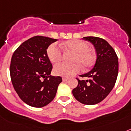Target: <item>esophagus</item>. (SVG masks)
Segmentation results:
<instances>
[{
	"instance_id": "34e87169",
	"label": "esophagus",
	"mask_w": 131,
	"mask_h": 131,
	"mask_svg": "<svg viewBox=\"0 0 131 131\" xmlns=\"http://www.w3.org/2000/svg\"><path fill=\"white\" fill-rule=\"evenodd\" d=\"M67 80H69V78H62V81H63V82H67Z\"/></svg>"
}]
</instances>
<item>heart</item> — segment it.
<instances>
[{
  "instance_id": "b5f03b06",
  "label": "heart",
  "mask_w": 131,
  "mask_h": 131,
  "mask_svg": "<svg viewBox=\"0 0 131 131\" xmlns=\"http://www.w3.org/2000/svg\"><path fill=\"white\" fill-rule=\"evenodd\" d=\"M62 46L69 51L74 52L71 64L61 63L55 66L53 73L55 75L62 77H70L77 73L81 69H87L94 65L96 56L89 48V44L86 41L79 39L67 41L62 43ZM47 56L51 62L58 63L62 58V52L59 46L52 43L47 47Z\"/></svg>"
}]
</instances>
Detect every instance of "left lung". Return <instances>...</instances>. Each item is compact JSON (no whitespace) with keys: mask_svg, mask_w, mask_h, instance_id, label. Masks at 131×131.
Instances as JSON below:
<instances>
[{"mask_svg":"<svg viewBox=\"0 0 131 131\" xmlns=\"http://www.w3.org/2000/svg\"><path fill=\"white\" fill-rule=\"evenodd\" d=\"M83 39L93 44L97 58L93 69L80 75L89 80H80L73 90L76 100L85 105H94L102 101L110 93L116 84L118 73V58L114 48L107 41L96 37H86Z\"/></svg>","mask_w":131,"mask_h":131,"instance_id":"obj_1","label":"left lung"}]
</instances>
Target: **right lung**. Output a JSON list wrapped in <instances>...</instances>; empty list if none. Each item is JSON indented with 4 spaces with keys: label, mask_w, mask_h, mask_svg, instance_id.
Returning a JSON list of instances; mask_svg holds the SVG:
<instances>
[{
    "label": "right lung",
    "mask_w": 131,
    "mask_h": 131,
    "mask_svg": "<svg viewBox=\"0 0 131 131\" xmlns=\"http://www.w3.org/2000/svg\"><path fill=\"white\" fill-rule=\"evenodd\" d=\"M57 41L35 36L26 41L13 52L10 64L13 86L19 97L34 107H43L53 101L62 82L51 76L52 64L47 56L49 45Z\"/></svg>",
    "instance_id": "obj_1"
}]
</instances>
